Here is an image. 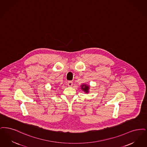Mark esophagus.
<instances>
[{
	"label": "esophagus",
	"mask_w": 147,
	"mask_h": 147,
	"mask_svg": "<svg viewBox=\"0 0 147 147\" xmlns=\"http://www.w3.org/2000/svg\"><path fill=\"white\" fill-rule=\"evenodd\" d=\"M67 85L69 87H72V85H73V83L72 81H69L68 83H67Z\"/></svg>",
	"instance_id": "34e87169"
}]
</instances>
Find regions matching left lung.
Here are the masks:
<instances>
[{
	"label": "left lung",
	"mask_w": 147,
	"mask_h": 147,
	"mask_svg": "<svg viewBox=\"0 0 147 147\" xmlns=\"http://www.w3.org/2000/svg\"><path fill=\"white\" fill-rule=\"evenodd\" d=\"M81 89L86 93H88L90 92V86L87 84L83 83L81 85Z\"/></svg>",
	"instance_id": "8db88e82"
}]
</instances>
